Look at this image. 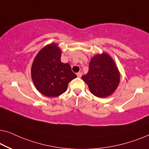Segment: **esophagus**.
<instances>
[{"instance_id":"esophagus-1","label":"esophagus","mask_w":149,"mask_h":149,"mask_svg":"<svg viewBox=\"0 0 149 149\" xmlns=\"http://www.w3.org/2000/svg\"><path fill=\"white\" fill-rule=\"evenodd\" d=\"M76 75H77V76L78 77H81V72H78V73H77L76 74Z\"/></svg>"}]
</instances>
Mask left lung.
I'll list each match as a JSON object with an SVG mask.
<instances>
[{
	"label": "left lung",
	"mask_w": 149,
	"mask_h": 149,
	"mask_svg": "<svg viewBox=\"0 0 149 149\" xmlns=\"http://www.w3.org/2000/svg\"><path fill=\"white\" fill-rule=\"evenodd\" d=\"M95 96L106 97L115 92L120 82V73L112 57L106 53L94 55L88 74L81 76Z\"/></svg>",
	"instance_id": "left-lung-1"
}]
</instances>
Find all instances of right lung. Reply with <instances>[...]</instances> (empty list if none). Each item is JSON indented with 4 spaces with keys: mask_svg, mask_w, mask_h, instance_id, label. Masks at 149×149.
Here are the masks:
<instances>
[{
    "mask_svg": "<svg viewBox=\"0 0 149 149\" xmlns=\"http://www.w3.org/2000/svg\"><path fill=\"white\" fill-rule=\"evenodd\" d=\"M61 50L51 43L39 51L31 67V77L37 90L44 96L57 97L67 90L69 82L77 77L69 63L61 61Z\"/></svg>",
    "mask_w": 149,
    "mask_h": 149,
    "instance_id": "right-lung-1",
    "label": "right lung"
}]
</instances>
